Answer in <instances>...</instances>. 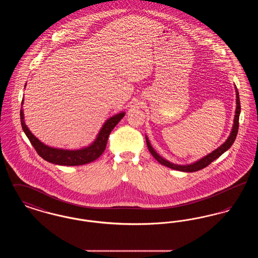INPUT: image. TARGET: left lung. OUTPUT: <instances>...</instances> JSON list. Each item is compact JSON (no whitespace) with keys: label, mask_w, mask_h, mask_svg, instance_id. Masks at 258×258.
I'll return each mask as SVG.
<instances>
[{"label":"left lung","mask_w":258,"mask_h":258,"mask_svg":"<svg viewBox=\"0 0 258 258\" xmlns=\"http://www.w3.org/2000/svg\"><path fill=\"white\" fill-rule=\"evenodd\" d=\"M236 89V111H235V117H234L233 127L231 130L230 135L228 136V138L226 139V141L218 148L215 151H213L212 153H210L207 156H205L204 158L197 160L196 162L191 163V164H186V165H180V164H175L172 163L168 160H164L163 158H161L160 155L154 150V148L152 147L147 136H146V143H147L148 149L150 151V153L153 155V157L160 162V164L165 165L171 169L174 170H178V171L183 172H196L198 170H201L203 168H205L206 166H208L211 162H213L214 160H217L219 157H221V155L226 152L229 148L232 146V144L236 139V136L238 134V128H239V117H240V112H241V105H240V98H239V93L237 88Z\"/></svg>","instance_id":"obj_1"}]
</instances>
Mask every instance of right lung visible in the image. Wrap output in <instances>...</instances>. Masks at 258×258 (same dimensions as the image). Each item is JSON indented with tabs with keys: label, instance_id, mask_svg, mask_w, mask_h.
I'll return each instance as SVG.
<instances>
[{
	"label": "right lung",
	"instance_id": "right-lung-1",
	"mask_svg": "<svg viewBox=\"0 0 258 258\" xmlns=\"http://www.w3.org/2000/svg\"><path fill=\"white\" fill-rule=\"evenodd\" d=\"M23 101L24 100H22V104H23ZM123 116H124V112H122L112 116L108 120H106V122L103 123L102 127L100 128L95 141L88 147L82 148L79 150H64V149H59V148L49 147L43 144L41 141H39L26 125L22 107L20 110V119H21L22 128L24 131L25 135H27V137L29 138L31 144L36 149L37 154L43 160L48 162L58 164V165H66V166L83 165L86 163H90L99 158L105 150L108 136L110 135L112 130L123 119Z\"/></svg>",
	"mask_w": 258,
	"mask_h": 258
}]
</instances>
